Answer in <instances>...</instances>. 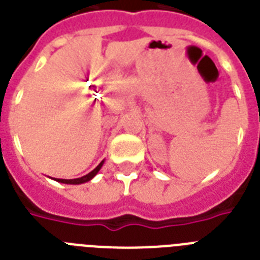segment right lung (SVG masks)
<instances>
[{
	"mask_svg": "<svg viewBox=\"0 0 260 260\" xmlns=\"http://www.w3.org/2000/svg\"><path fill=\"white\" fill-rule=\"evenodd\" d=\"M103 165V161L101 162V164L96 166L95 169L92 171H90L89 174H86V175H83V177L81 178H77V179H56L57 182H60V183H67V184H81V183H85V182H89L90 179H92V178L95 177L96 173H98L99 170H101V168H102Z\"/></svg>",
	"mask_w": 260,
	"mask_h": 260,
	"instance_id": "right-lung-1",
	"label": "right lung"
}]
</instances>
